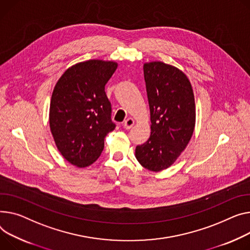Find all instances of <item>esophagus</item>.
I'll use <instances>...</instances> for the list:
<instances>
[{"label": "esophagus", "instance_id": "esophagus-1", "mask_svg": "<svg viewBox=\"0 0 250 250\" xmlns=\"http://www.w3.org/2000/svg\"><path fill=\"white\" fill-rule=\"evenodd\" d=\"M134 125H135V121L129 118V119H127V120L125 122L124 127H125V129H130L132 126H134Z\"/></svg>", "mask_w": 250, "mask_h": 250}]
</instances>
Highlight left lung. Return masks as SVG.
Returning a JSON list of instances; mask_svg holds the SVG:
<instances>
[{"label":"left lung","mask_w":250,"mask_h":250,"mask_svg":"<svg viewBox=\"0 0 250 250\" xmlns=\"http://www.w3.org/2000/svg\"><path fill=\"white\" fill-rule=\"evenodd\" d=\"M151 111V136L136 147L144 168L160 172L176 162L188 146L196 123L195 97L187 75L161 61L144 64Z\"/></svg>","instance_id":"left-lung-1"}]
</instances>
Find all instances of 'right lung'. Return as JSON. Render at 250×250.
I'll list each match as a JSON object with an SVG mask.
<instances>
[{
	"instance_id": "obj_1",
	"label": "right lung",
	"mask_w": 250,
	"mask_h": 250,
	"mask_svg": "<svg viewBox=\"0 0 250 250\" xmlns=\"http://www.w3.org/2000/svg\"><path fill=\"white\" fill-rule=\"evenodd\" d=\"M118 68L114 61L76 63L58 79L49 109L50 130L63 158L78 168L93 164L115 125L104 86Z\"/></svg>"
}]
</instances>
